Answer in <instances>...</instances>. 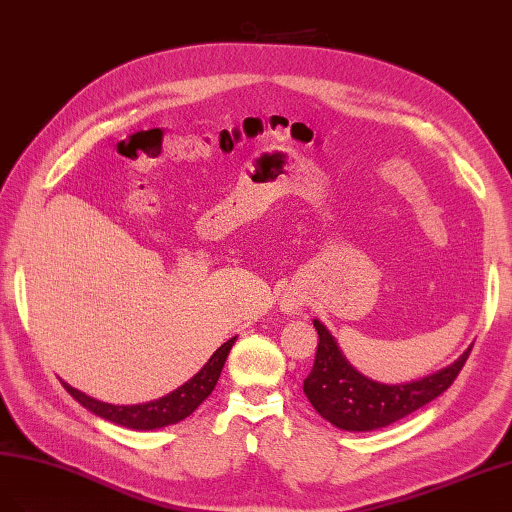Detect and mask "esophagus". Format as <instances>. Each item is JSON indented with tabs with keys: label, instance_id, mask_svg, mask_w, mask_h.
<instances>
[{
	"label": "esophagus",
	"instance_id": "obj_1",
	"mask_svg": "<svg viewBox=\"0 0 512 512\" xmlns=\"http://www.w3.org/2000/svg\"><path fill=\"white\" fill-rule=\"evenodd\" d=\"M280 308L284 314H299L301 312V299L297 295H284L280 301Z\"/></svg>",
	"mask_w": 512,
	"mask_h": 512
}]
</instances>
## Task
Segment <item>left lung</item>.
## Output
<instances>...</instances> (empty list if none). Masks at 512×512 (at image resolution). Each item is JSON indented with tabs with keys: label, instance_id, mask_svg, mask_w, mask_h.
<instances>
[{
	"label": "left lung",
	"instance_id": "1",
	"mask_svg": "<svg viewBox=\"0 0 512 512\" xmlns=\"http://www.w3.org/2000/svg\"><path fill=\"white\" fill-rule=\"evenodd\" d=\"M312 323L319 331V349L312 372L303 381V392L327 422L351 433L390 426L444 394L474 347L472 342L459 359L433 375L405 383H381L351 366L336 338L319 319Z\"/></svg>",
	"mask_w": 512,
	"mask_h": 512
}]
</instances>
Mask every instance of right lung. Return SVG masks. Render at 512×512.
<instances>
[{"label": "right lung", "instance_id": "1", "mask_svg": "<svg viewBox=\"0 0 512 512\" xmlns=\"http://www.w3.org/2000/svg\"><path fill=\"white\" fill-rule=\"evenodd\" d=\"M234 342H237V336L224 342L222 347L211 355L209 362L200 368V372H196V375L187 383H183L181 388H176L174 392L165 394L157 400H148V403L112 405L79 392L73 385H68L64 381L62 385L79 405H84L88 411L94 413V416L120 424L124 428H133V431H155V428H163L185 420L204 403L206 398H209V394L215 390V383L219 381V375H222V368Z\"/></svg>", "mask_w": 512, "mask_h": 512}]
</instances>
